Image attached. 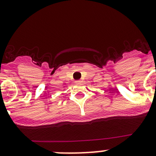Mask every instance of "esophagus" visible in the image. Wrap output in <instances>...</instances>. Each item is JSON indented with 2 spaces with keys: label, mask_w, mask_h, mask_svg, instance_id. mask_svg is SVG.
<instances>
[{
  "label": "esophagus",
  "mask_w": 156,
  "mask_h": 156,
  "mask_svg": "<svg viewBox=\"0 0 156 156\" xmlns=\"http://www.w3.org/2000/svg\"><path fill=\"white\" fill-rule=\"evenodd\" d=\"M75 82H76V83H80V82H81V80H78V81H75Z\"/></svg>",
  "instance_id": "1"
}]
</instances>
